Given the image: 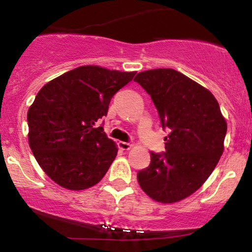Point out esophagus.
I'll list each match as a JSON object with an SVG mask.
<instances>
[{
  "label": "esophagus",
  "instance_id": "34e87169",
  "mask_svg": "<svg viewBox=\"0 0 252 252\" xmlns=\"http://www.w3.org/2000/svg\"><path fill=\"white\" fill-rule=\"evenodd\" d=\"M118 146H119V148H121L123 151H128L132 148V144L131 142H125V141H119L118 142Z\"/></svg>",
  "mask_w": 252,
  "mask_h": 252
}]
</instances>
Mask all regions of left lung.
<instances>
[{"mask_svg": "<svg viewBox=\"0 0 252 252\" xmlns=\"http://www.w3.org/2000/svg\"><path fill=\"white\" fill-rule=\"evenodd\" d=\"M151 95L161 125L168 129L164 153L151 152V163L139 170L142 190L161 203L188 197L206 182L224 150L226 123L213 93L173 69L136 74Z\"/></svg>", "mask_w": 252, "mask_h": 252, "instance_id": "obj_1", "label": "left lung"}]
</instances>
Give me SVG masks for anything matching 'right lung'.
I'll use <instances>...</instances> for the list:
<instances>
[{"mask_svg":"<svg viewBox=\"0 0 252 252\" xmlns=\"http://www.w3.org/2000/svg\"><path fill=\"white\" fill-rule=\"evenodd\" d=\"M136 72L85 65L45 84L28 111L29 146L40 168L61 187L83 190L97 185L118 147L98 121L112 97Z\"/></svg>","mask_w":252,"mask_h":252,"instance_id":"1","label":"right lung"}]
</instances>
